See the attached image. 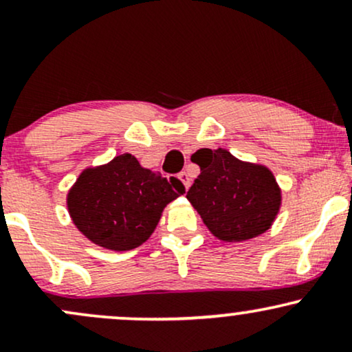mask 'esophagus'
<instances>
[{
    "label": "esophagus",
    "instance_id": "34e87169",
    "mask_svg": "<svg viewBox=\"0 0 352 352\" xmlns=\"http://www.w3.org/2000/svg\"><path fill=\"white\" fill-rule=\"evenodd\" d=\"M179 180L182 182V184H184V188L188 190V187H190V177H188V173H187V172L179 173Z\"/></svg>",
    "mask_w": 352,
    "mask_h": 352
}]
</instances>
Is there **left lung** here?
I'll return each mask as SVG.
<instances>
[{
    "label": "left lung",
    "mask_w": 352,
    "mask_h": 352,
    "mask_svg": "<svg viewBox=\"0 0 352 352\" xmlns=\"http://www.w3.org/2000/svg\"><path fill=\"white\" fill-rule=\"evenodd\" d=\"M192 160L200 175L187 199L213 236L238 243L272 228L283 193L266 165L236 159L227 148H200Z\"/></svg>",
    "instance_id": "obj_1"
}]
</instances>
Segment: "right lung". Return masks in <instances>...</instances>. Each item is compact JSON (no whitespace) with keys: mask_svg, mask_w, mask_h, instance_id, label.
Here are the masks:
<instances>
[{"mask_svg":"<svg viewBox=\"0 0 352 352\" xmlns=\"http://www.w3.org/2000/svg\"><path fill=\"white\" fill-rule=\"evenodd\" d=\"M185 192L177 179L145 168L132 153L86 167L66 197L72 223L87 240L112 252L147 241L164 208Z\"/></svg>","mask_w":352,"mask_h":352,"instance_id":"obj_1","label":"right lung"}]
</instances>
